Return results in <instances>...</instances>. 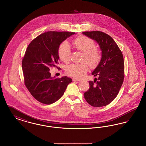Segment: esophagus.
Returning a JSON list of instances; mask_svg holds the SVG:
<instances>
[{
  "label": "esophagus",
  "instance_id": "1",
  "mask_svg": "<svg viewBox=\"0 0 146 146\" xmlns=\"http://www.w3.org/2000/svg\"><path fill=\"white\" fill-rule=\"evenodd\" d=\"M72 80H73V81H80V79L76 78H73Z\"/></svg>",
  "mask_w": 146,
  "mask_h": 146
}]
</instances>
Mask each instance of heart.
Instances as JSON below:
<instances>
[{"label":"heart","instance_id":"1","mask_svg":"<svg viewBox=\"0 0 146 146\" xmlns=\"http://www.w3.org/2000/svg\"><path fill=\"white\" fill-rule=\"evenodd\" d=\"M76 49L82 52L83 55L80 63H73L66 68V73L70 76L76 78L83 77L89 70V64L91 68L97 67L102 59L100 50L96 47L94 40L85 35H80L73 41ZM71 48L68 42H63L58 49L59 58L64 63H68L70 60Z\"/></svg>","mask_w":146,"mask_h":146}]
</instances>
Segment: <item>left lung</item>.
<instances>
[{"instance_id": "1", "label": "left lung", "mask_w": 146, "mask_h": 146, "mask_svg": "<svg viewBox=\"0 0 146 146\" xmlns=\"http://www.w3.org/2000/svg\"><path fill=\"white\" fill-rule=\"evenodd\" d=\"M84 35L95 40L102 50V59L92 75L97 76L89 81V89L84 96L95 107L110 104L117 96L124 79L123 54L111 36L101 31L84 32Z\"/></svg>"}]
</instances>
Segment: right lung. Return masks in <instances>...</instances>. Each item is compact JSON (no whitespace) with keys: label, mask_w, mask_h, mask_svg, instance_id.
<instances>
[{"label":"right lung","mask_w":146,"mask_h":146,"mask_svg":"<svg viewBox=\"0 0 146 146\" xmlns=\"http://www.w3.org/2000/svg\"><path fill=\"white\" fill-rule=\"evenodd\" d=\"M74 32L49 31L35 38L26 50L22 61L24 83L32 96L44 104L55 102L62 96L71 78H52L50 68L59 64L60 44Z\"/></svg>","instance_id":"1"}]
</instances>
